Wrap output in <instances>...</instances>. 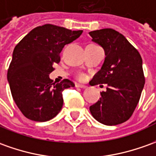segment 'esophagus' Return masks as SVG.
I'll use <instances>...</instances> for the list:
<instances>
[{
	"instance_id": "obj_1",
	"label": "esophagus",
	"mask_w": 156,
	"mask_h": 156,
	"mask_svg": "<svg viewBox=\"0 0 156 156\" xmlns=\"http://www.w3.org/2000/svg\"><path fill=\"white\" fill-rule=\"evenodd\" d=\"M76 87H80V88H87V87L86 85H82V84H79V83H76Z\"/></svg>"
}]
</instances>
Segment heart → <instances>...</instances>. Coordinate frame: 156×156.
I'll return each instance as SVG.
<instances>
[{
    "label": "heart",
    "instance_id": "b5f03b06",
    "mask_svg": "<svg viewBox=\"0 0 156 156\" xmlns=\"http://www.w3.org/2000/svg\"><path fill=\"white\" fill-rule=\"evenodd\" d=\"M79 78H80V80H83V79H85V75L80 74V75H79Z\"/></svg>",
    "mask_w": 156,
    "mask_h": 156
}]
</instances>
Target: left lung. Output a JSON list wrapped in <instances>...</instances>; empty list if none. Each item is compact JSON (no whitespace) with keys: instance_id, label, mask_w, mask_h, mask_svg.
Here are the masks:
<instances>
[{"instance_id":"1","label":"left lung","mask_w":156,"mask_h":156,"mask_svg":"<svg viewBox=\"0 0 156 156\" xmlns=\"http://www.w3.org/2000/svg\"><path fill=\"white\" fill-rule=\"evenodd\" d=\"M92 41L104 48L105 62L89 82L91 86L107 84L101 98L90 106L98 122L115 126L126 121L137 107L144 87L143 61L139 52L125 36L112 29L89 32Z\"/></svg>"}]
</instances>
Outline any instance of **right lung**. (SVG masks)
<instances>
[{
  "label": "right lung",
  "instance_id": "add662e5",
  "mask_svg": "<svg viewBox=\"0 0 156 156\" xmlns=\"http://www.w3.org/2000/svg\"><path fill=\"white\" fill-rule=\"evenodd\" d=\"M53 24L38 26L15 47L7 71V80L15 104L24 116L34 121H47L59 113L62 92L73 87L71 80L52 82L49 75L60 62V52L82 34Z\"/></svg>",
  "mask_w": 156,
  "mask_h": 156
}]
</instances>
